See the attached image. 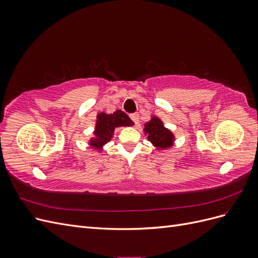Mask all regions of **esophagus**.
<instances>
[{
	"instance_id": "1",
	"label": "esophagus",
	"mask_w": 258,
	"mask_h": 258,
	"mask_svg": "<svg viewBox=\"0 0 258 258\" xmlns=\"http://www.w3.org/2000/svg\"><path fill=\"white\" fill-rule=\"evenodd\" d=\"M130 118L132 119V121H134L136 123V126L139 123V114L138 113H135V114H131Z\"/></svg>"
}]
</instances>
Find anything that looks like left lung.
Returning <instances> with one entry per match:
<instances>
[{
  "label": "left lung",
  "mask_w": 258,
  "mask_h": 258,
  "mask_svg": "<svg viewBox=\"0 0 258 258\" xmlns=\"http://www.w3.org/2000/svg\"><path fill=\"white\" fill-rule=\"evenodd\" d=\"M144 135L157 151H166L174 145L173 132L165 127L163 121L157 116H152L151 120L144 123Z\"/></svg>",
  "instance_id": "obj_1"
}]
</instances>
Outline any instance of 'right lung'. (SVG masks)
<instances>
[{
    "label": "right lung",
    "mask_w": 258,
    "mask_h": 258,
    "mask_svg": "<svg viewBox=\"0 0 258 258\" xmlns=\"http://www.w3.org/2000/svg\"><path fill=\"white\" fill-rule=\"evenodd\" d=\"M129 116L120 110H117L112 114L101 112L97 115L96 126L93 130V136L88 140V145L99 153L103 152V148L114 137L115 129L118 127H132L134 126Z\"/></svg>",
    "instance_id": "obj_1"
}]
</instances>
